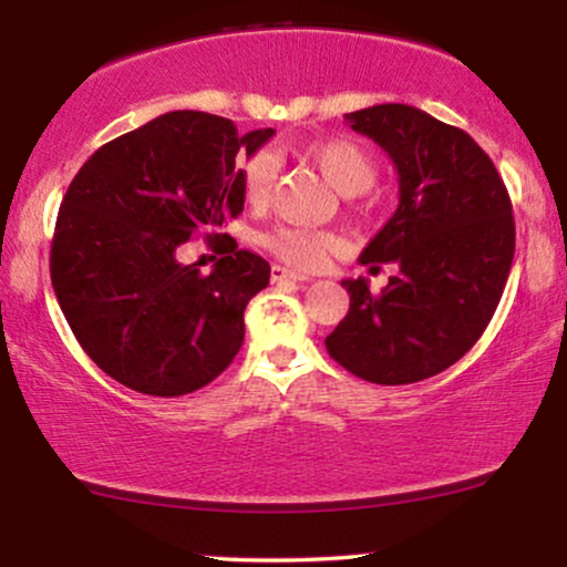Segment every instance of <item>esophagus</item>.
<instances>
[{
  "instance_id": "34e87169",
  "label": "esophagus",
  "mask_w": 567,
  "mask_h": 567,
  "mask_svg": "<svg viewBox=\"0 0 567 567\" xmlns=\"http://www.w3.org/2000/svg\"><path fill=\"white\" fill-rule=\"evenodd\" d=\"M271 279L275 282H306V275L301 271H292V269H285V266H271Z\"/></svg>"
}]
</instances>
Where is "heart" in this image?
I'll return each instance as SVG.
<instances>
[{
	"mask_svg": "<svg viewBox=\"0 0 567 567\" xmlns=\"http://www.w3.org/2000/svg\"><path fill=\"white\" fill-rule=\"evenodd\" d=\"M306 162L324 175L330 186L341 194H362L373 186L375 162L362 146L347 138L309 141L296 148ZM271 181H275V157L271 154H256L243 165V188L250 205H261L269 197ZM264 247L277 252L282 261L301 269H315L324 261L333 239L328 234L292 229V226H277L275 231L264 234Z\"/></svg>",
	"mask_w": 567,
	"mask_h": 567,
	"instance_id": "heart-1",
	"label": "heart"
}]
</instances>
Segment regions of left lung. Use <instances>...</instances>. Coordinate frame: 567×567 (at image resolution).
<instances>
[{"instance_id":"8db88e82","label":"left lung","mask_w":567,"mask_h":567,"mask_svg":"<svg viewBox=\"0 0 567 567\" xmlns=\"http://www.w3.org/2000/svg\"><path fill=\"white\" fill-rule=\"evenodd\" d=\"M373 138L400 175V205L360 264L394 261L400 275L379 296L365 277L343 279L349 315L324 338L328 354L370 383L432 379L485 333L514 258V218L504 181L464 130L405 103L343 116Z\"/></svg>"}]
</instances>
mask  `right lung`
Segmentation results:
<instances>
[{
    "label": "right lung",
    "mask_w": 567,
    "mask_h": 567,
    "mask_svg": "<svg viewBox=\"0 0 567 567\" xmlns=\"http://www.w3.org/2000/svg\"><path fill=\"white\" fill-rule=\"evenodd\" d=\"M271 135L167 112L97 148L71 181L50 250L55 298L90 360L133 392H197L243 347L245 306L271 266L218 226L245 205L237 157ZM197 233L225 252L210 276L177 261Z\"/></svg>",
    "instance_id": "right-lung-1"
}]
</instances>
